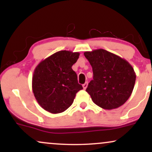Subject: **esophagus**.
I'll use <instances>...</instances> for the list:
<instances>
[{
	"mask_svg": "<svg viewBox=\"0 0 152 152\" xmlns=\"http://www.w3.org/2000/svg\"><path fill=\"white\" fill-rule=\"evenodd\" d=\"M87 86H88V83L87 82H86V83H84L83 84V89H86V88H87Z\"/></svg>",
	"mask_w": 152,
	"mask_h": 152,
	"instance_id": "obj_1",
	"label": "esophagus"
}]
</instances>
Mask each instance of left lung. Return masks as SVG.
Returning <instances> with one entry per match:
<instances>
[{
    "instance_id": "left-lung-1",
    "label": "left lung",
    "mask_w": 152,
    "mask_h": 152,
    "mask_svg": "<svg viewBox=\"0 0 152 152\" xmlns=\"http://www.w3.org/2000/svg\"><path fill=\"white\" fill-rule=\"evenodd\" d=\"M92 66L94 77L86 91L99 107L111 110L128 100L133 91L136 74L125 59L104 49L84 52Z\"/></svg>"
}]
</instances>
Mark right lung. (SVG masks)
Here are the masks:
<instances>
[{"mask_svg": "<svg viewBox=\"0 0 152 152\" xmlns=\"http://www.w3.org/2000/svg\"><path fill=\"white\" fill-rule=\"evenodd\" d=\"M80 53L60 50L41 61L35 69L32 89L38 104L51 114L64 112L83 87L78 83L72 66Z\"/></svg>", "mask_w": 152, "mask_h": 152, "instance_id": "right-lung-1", "label": "right lung"}]
</instances>
